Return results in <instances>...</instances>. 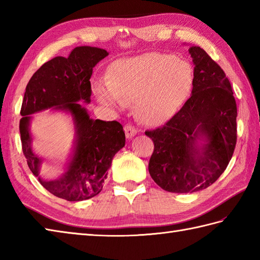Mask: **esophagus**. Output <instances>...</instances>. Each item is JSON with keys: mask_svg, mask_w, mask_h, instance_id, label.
I'll use <instances>...</instances> for the list:
<instances>
[{"mask_svg": "<svg viewBox=\"0 0 260 260\" xmlns=\"http://www.w3.org/2000/svg\"><path fill=\"white\" fill-rule=\"evenodd\" d=\"M124 131H125V135H126L127 139H132V137H134L137 134V129L135 128V127H133L129 124H127L124 127Z\"/></svg>", "mask_w": 260, "mask_h": 260, "instance_id": "esophagus-1", "label": "esophagus"}]
</instances>
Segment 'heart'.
Listing matches in <instances>:
<instances>
[{
	"label": "heart",
	"instance_id": "obj_1",
	"mask_svg": "<svg viewBox=\"0 0 260 260\" xmlns=\"http://www.w3.org/2000/svg\"><path fill=\"white\" fill-rule=\"evenodd\" d=\"M194 76L191 64L173 54L148 52L115 62L107 82H96L99 103L124 108L135 102L136 115L151 127L173 119L190 98Z\"/></svg>",
	"mask_w": 260,
	"mask_h": 260
}]
</instances>
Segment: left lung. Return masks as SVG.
Here are the masks:
<instances>
[{
	"label": "left lung",
	"mask_w": 260,
	"mask_h": 260,
	"mask_svg": "<svg viewBox=\"0 0 260 260\" xmlns=\"http://www.w3.org/2000/svg\"><path fill=\"white\" fill-rule=\"evenodd\" d=\"M189 53L194 64L191 97L169 123L145 132L154 142L148 172L158 186L173 193L214 183L237 141V105L228 78L200 47L191 46Z\"/></svg>",
	"instance_id": "1"
}]
</instances>
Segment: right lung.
<instances>
[{"label":"right lung","instance_id":"obj_1","mask_svg":"<svg viewBox=\"0 0 260 260\" xmlns=\"http://www.w3.org/2000/svg\"><path fill=\"white\" fill-rule=\"evenodd\" d=\"M107 56L105 49L76 47L67 58L56 57L42 64L25 88L20 134L27 165L46 190L67 201L97 196L113 157L125 146V133L118 121L92 119L81 104L90 103L92 69ZM47 109L69 114L75 129L72 150L56 171L46 170L45 159L32 144L29 131L31 114Z\"/></svg>","mask_w":260,"mask_h":260}]
</instances>
